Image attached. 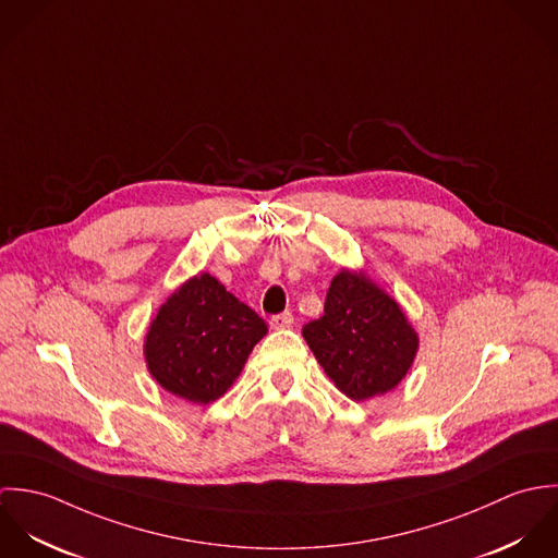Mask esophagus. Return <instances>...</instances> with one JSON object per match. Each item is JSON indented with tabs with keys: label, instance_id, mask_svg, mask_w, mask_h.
<instances>
[{
	"label": "esophagus",
	"instance_id": "esophagus-1",
	"mask_svg": "<svg viewBox=\"0 0 558 558\" xmlns=\"http://www.w3.org/2000/svg\"><path fill=\"white\" fill-rule=\"evenodd\" d=\"M294 324V316L290 314V312H286V314H279V316H272L270 318V326L275 328V330H283V328H290Z\"/></svg>",
	"mask_w": 558,
	"mask_h": 558
}]
</instances>
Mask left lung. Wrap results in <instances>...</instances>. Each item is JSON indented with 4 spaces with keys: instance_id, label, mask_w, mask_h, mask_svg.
I'll return each mask as SVG.
<instances>
[{
    "instance_id": "8db88e82",
    "label": "left lung",
    "mask_w": 558,
    "mask_h": 558,
    "mask_svg": "<svg viewBox=\"0 0 558 558\" xmlns=\"http://www.w3.org/2000/svg\"><path fill=\"white\" fill-rule=\"evenodd\" d=\"M303 337L326 376L354 401L393 391L418 350V335L398 301L350 268L332 277L324 316L305 324Z\"/></svg>"
}]
</instances>
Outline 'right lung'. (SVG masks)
<instances>
[{
	"label": "right lung",
	"instance_id": "add662e5",
	"mask_svg": "<svg viewBox=\"0 0 558 558\" xmlns=\"http://www.w3.org/2000/svg\"><path fill=\"white\" fill-rule=\"evenodd\" d=\"M266 322L210 272L186 279L159 307L144 341L150 376L175 398L206 405L239 378Z\"/></svg>",
	"mask_w": 558,
	"mask_h": 558
}]
</instances>
